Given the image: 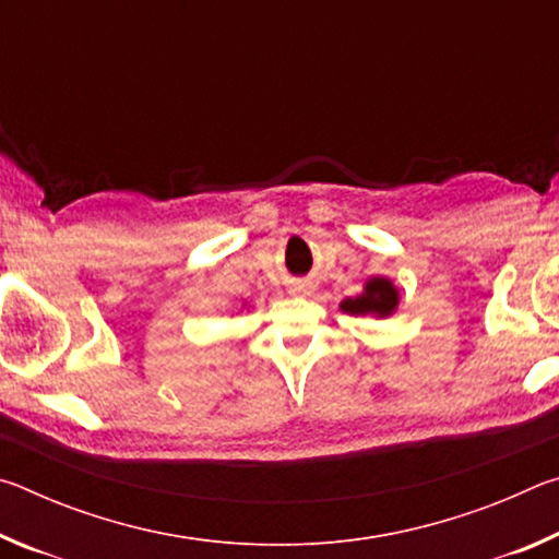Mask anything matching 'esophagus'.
<instances>
[{
	"mask_svg": "<svg viewBox=\"0 0 559 559\" xmlns=\"http://www.w3.org/2000/svg\"><path fill=\"white\" fill-rule=\"evenodd\" d=\"M293 293H310L308 283H298V286H293Z\"/></svg>",
	"mask_w": 559,
	"mask_h": 559,
	"instance_id": "obj_1",
	"label": "esophagus"
}]
</instances>
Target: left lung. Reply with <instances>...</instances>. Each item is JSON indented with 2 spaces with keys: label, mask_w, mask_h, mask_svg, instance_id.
I'll use <instances>...</instances> for the list:
<instances>
[{
  "label": "left lung",
  "mask_w": 559,
  "mask_h": 559,
  "mask_svg": "<svg viewBox=\"0 0 559 559\" xmlns=\"http://www.w3.org/2000/svg\"><path fill=\"white\" fill-rule=\"evenodd\" d=\"M400 306V290L394 283L384 276L367 278L365 290L355 298H345L340 302V310L347 316H374L386 318L392 316Z\"/></svg>",
  "instance_id": "1"
}]
</instances>
